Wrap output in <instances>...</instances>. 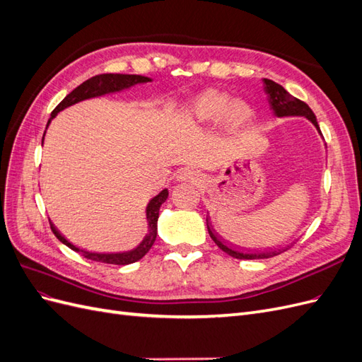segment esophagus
I'll return each mask as SVG.
<instances>
[{
	"label": "esophagus",
	"instance_id": "34e87169",
	"mask_svg": "<svg viewBox=\"0 0 362 362\" xmlns=\"http://www.w3.org/2000/svg\"><path fill=\"white\" fill-rule=\"evenodd\" d=\"M199 180H201L199 172H196L194 169H190V168H185L177 173L178 182H196Z\"/></svg>",
	"mask_w": 362,
	"mask_h": 362
}]
</instances>
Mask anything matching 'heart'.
Instances as JSON below:
<instances>
[{
  "label": "heart",
  "instance_id": "1",
  "mask_svg": "<svg viewBox=\"0 0 362 362\" xmlns=\"http://www.w3.org/2000/svg\"><path fill=\"white\" fill-rule=\"evenodd\" d=\"M184 120L193 125H210L221 120L228 134H240L249 128L255 119L250 104L242 100H231V95L214 89L194 96L182 107Z\"/></svg>",
  "mask_w": 362,
  "mask_h": 362
}]
</instances>
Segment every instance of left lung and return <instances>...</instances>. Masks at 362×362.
<instances>
[{
	"label": "left lung",
	"mask_w": 362,
	"mask_h": 362,
	"mask_svg": "<svg viewBox=\"0 0 362 362\" xmlns=\"http://www.w3.org/2000/svg\"><path fill=\"white\" fill-rule=\"evenodd\" d=\"M262 86H264V92L267 93V100L270 104V108L273 115L276 117H291V116H299V117H306L310 122L315 127V129L319 131V134L322 136V131L319 124H317L315 115L313 113L311 108L306 105L305 103H302L298 98H294L293 95H290L284 87L275 81L262 78ZM206 229L208 234L213 238V242L221 247L223 252H226L228 255H231L234 258L238 259H259V258H270L275 257L281 252L287 250L291 245H294L296 242H291L287 246H279V247H264V249H247V247H242L238 245H233L226 242L225 238H222L218 235L211 223H210V217L206 216Z\"/></svg>",
	"instance_id": "left-lung-1"
}]
</instances>
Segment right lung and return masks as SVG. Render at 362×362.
<instances>
[{"mask_svg":"<svg viewBox=\"0 0 362 362\" xmlns=\"http://www.w3.org/2000/svg\"><path fill=\"white\" fill-rule=\"evenodd\" d=\"M152 81L148 76L144 75H128V74H103V75H96L92 76L90 80L84 81L83 84H80L76 89H74L68 96H64V100L54 108L51 117L48 119L47 128L49 127L51 120L56 117L62 110L68 108L76 103H81L84 100H90V98H98L103 95H108V93H117L122 92L127 89H131L137 84H145ZM47 133V129H45ZM45 133H43L42 137V145H43V139H45ZM169 196V190L163 189L157 196L152 198L148 205H146V222H148V233L144 237L141 242L129 250H124V252H92L83 249L80 246H76L74 243H71L69 240L64 237L59 229L54 226L52 222L51 223V229L52 233L56 234V237L60 240L63 245H66L68 247H71L75 252H81V254L89 258L92 261H100V262H105V264H117V266H127L131 264V262H136L140 258H144L148 250L154 245L156 238H157V222H158V213H160V206L161 204L166 202Z\"/></svg>","mask_w":362,"mask_h":362,"instance_id":"1","label":"right lung"}]
</instances>
